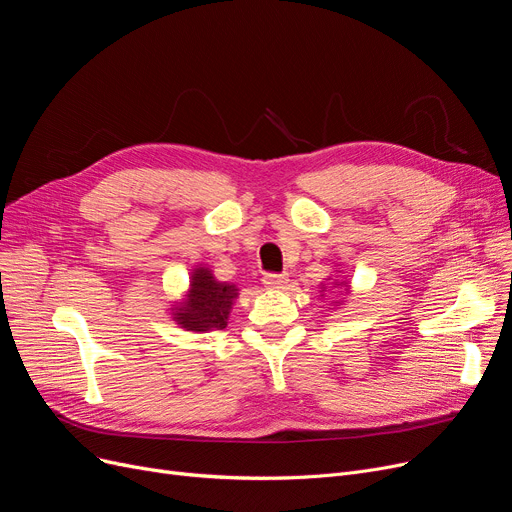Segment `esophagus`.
I'll return each instance as SVG.
<instances>
[{
  "mask_svg": "<svg viewBox=\"0 0 512 512\" xmlns=\"http://www.w3.org/2000/svg\"><path fill=\"white\" fill-rule=\"evenodd\" d=\"M263 284L268 288H284L288 284V276L286 274H265Z\"/></svg>",
  "mask_w": 512,
  "mask_h": 512,
  "instance_id": "obj_1",
  "label": "esophagus"
}]
</instances>
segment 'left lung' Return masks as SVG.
<instances>
[{
  "instance_id": "1",
  "label": "left lung",
  "mask_w": 512,
  "mask_h": 512,
  "mask_svg": "<svg viewBox=\"0 0 512 512\" xmlns=\"http://www.w3.org/2000/svg\"><path fill=\"white\" fill-rule=\"evenodd\" d=\"M326 280H330V278H326ZM332 284H335V288H337V286H339V288H341V286H345V291L349 293V280H341V282H339V280H335V282H332ZM330 288H332V286H328V291H330ZM339 293H341V291H339ZM320 297H326V286H324V284H322ZM335 303H337V301H335ZM339 303H341V301H339Z\"/></svg>"
}]
</instances>
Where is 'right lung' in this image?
<instances>
[{
    "instance_id": "add662e5",
    "label": "right lung",
    "mask_w": 512,
    "mask_h": 512,
    "mask_svg": "<svg viewBox=\"0 0 512 512\" xmlns=\"http://www.w3.org/2000/svg\"><path fill=\"white\" fill-rule=\"evenodd\" d=\"M236 299V284L219 282L203 263L194 265L188 291L184 299L175 301L171 307V318L177 326L192 332L221 330L228 326L230 311Z\"/></svg>"
}]
</instances>
